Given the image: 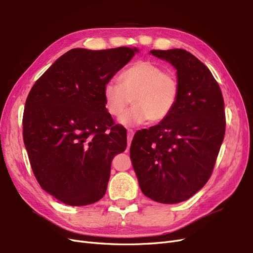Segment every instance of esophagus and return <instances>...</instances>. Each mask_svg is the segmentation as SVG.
Instances as JSON below:
<instances>
[{
  "label": "esophagus",
  "instance_id": "1",
  "mask_svg": "<svg viewBox=\"0 0 253 253\" xmlns=\"http://www.w3.org/2000/svg\"><path fill=\"white\" fill-rule=\"evenodd\" d=\"M134 135V131L132 129H128L127 131V139H128V147H130L131 145V140H132Z\"/></svg>",
  "mask_w": 253,
  "mask_h": 253
}]
</instances>
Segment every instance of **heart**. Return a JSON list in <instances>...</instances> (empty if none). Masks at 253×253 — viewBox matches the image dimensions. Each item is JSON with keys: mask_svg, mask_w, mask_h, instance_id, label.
I'll use <instances>...</instances> for the list:
<instances>
[{"mask_svg": "<svg viewBox=\"0 0 253 253\" xmlns=\"http://www.w3.org/2000/svg\"><path fill=\"white\" fill-rule=\"evenodd\" d=\"M180 86L171 72H166L155 63L138 61L120 75V83L109 81L103 86L107 112L122 116L132 97L133 107L119 120L125 127H134L148 120L156 123L167 119L178 100Z\"/></svg>", "mask_w": 253, "mask_h": 253, "instance_id": "b5f03b06", "label": "heart"}]
</instances>
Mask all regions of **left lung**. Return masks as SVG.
I'll list each match as a JSON object with an SVG mask.
<instances>
[{"mask_svg": "<svg viewBox=\"0 0 253 253\" xmlns=\"http://www.w3.org/2000/svg\"><path fill=\"white\" fill-rule=\"evenodd\" d=\"M177 70L169 116L135 133L130 159L141 192L161 204L187 201L210 179L225 133L224 101L211 71L189 51H150Z\"/></svg>", "mask_w": 253, "mask_h": 253, "instance_id": "left-lung-1", "label": "left lung"}]
</instances>
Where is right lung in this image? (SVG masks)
I'll use <instances>...</instances> for the list:
<instances>
[{
  "instance_id": "add662e5",
  "label": "right lung",
  "mask_w": 253,
  "mask_h": 253,
  "mask_svg": "<svg viewBox=\"0 0 253 253\" xmlns=\"http://www.w3.org/2000/svg\"><path fill=\"white\" fill-rule=\"evenodd\" d=\"M138 52L136 47L73 48L31 89L23 135L43 190L69 206L104 196L113 158L127 147L123 126L107 112L103 86Z\"/></svg>"
}]
</instances>
